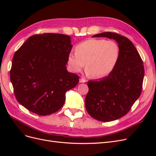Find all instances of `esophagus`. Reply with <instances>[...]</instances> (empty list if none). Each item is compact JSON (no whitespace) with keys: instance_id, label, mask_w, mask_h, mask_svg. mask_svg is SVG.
<instances>
[{"instance_id":"obj_1","label":"esophagus","mask_w":156,"mask_h":156,"mask_svg":"<svg viewBox=\"0 0 156 156\" xmlns=\"http://www.w3.org/2000/svg\"><path fill=\"white\" fill-rule=\"evenodd\" d=\"M87 81L84 79H83V78H81V79H79V83H85Z\"/></svg>"}]
</instances>
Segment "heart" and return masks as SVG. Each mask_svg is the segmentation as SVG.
Wrapping results in <instances>:
<instances>
[{
	"instance_id": "heart-1",
	"label": "heart",
	"mask_w": 156,
	"mask_h": 156,
	"mask_svg": "<svg viewBox=\"0 0 156 156\" xmlns=\"http://www.w3.org/2000/svg\"><path fill=\"white\" fill-rule=\"evenodd\" d=\"M120 55V47L116 41L92 38L77 44L75 53L69 54L68 63L73 72H81L86 63L88 75L103 78L115 69Z\"/></svg>"
}]
</instances>
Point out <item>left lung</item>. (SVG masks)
<instances>
[{"label": "left lung", "instance_id": "8db88e82", "mask_svg": "<svg viewBox=\"0 0 156 156\" xmlns=\"http://www.w3.org/2000/svg\"><path fill=\"white\" fill-rule=\"evenodd\" d=\"M93 37L115 40L120 49L119 62L112 72L87 84V111L97 120L111 122L126 115L139 98L144 75L143 62L133 44L124 36L106 32Z\"/></svg>", "mask_w": 156, "mask_h": 156}]
</instances>
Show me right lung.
<instances>
[{
    "label": "right lung",
    "instance_id": "right-lung-1",
    "mask_svg": "<svg viewBox=\"0 0 156 156\" xmlns=\"http://www.w3.org/2000/svg\"><path fill=\"white\" fill-rule=\"evenodd\" d=\"M72 48L68 35L44 33L30 36L18 49L10 74L21 105L40 116L62 108L66 92L79 83V75L66 68Z\"/></svg>",
    "mask_w": 156,
    "mask_h": 156
}]
</instances>
